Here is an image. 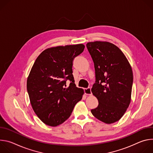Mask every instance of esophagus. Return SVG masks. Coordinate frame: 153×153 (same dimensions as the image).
Returning a JSON list of instances; mask_svg holds the SVG:
<instances>
[{"instance_id": "esophagus-1", "label": "esophagus", "mask_w": 153, "mask_h": 153, "mask_svg": "<svg viewBox=\"0 0 153 153\" xmlns=\"http://www.w3.org/2000/svg\"><path fill=\"white\" fill-rule=\"evenodd\" d=\"M84 92H85V94H86V95H91L92 94V93H91L90 88H85L84 89Z\"/></svg>"}]
</instances>
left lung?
Wrapping results in <instances>:
<instances>
[{
    "label": "left lung",
    "instance_id": "8db88e82",
    "mask_svg": "<svg viewBox=\"0 0 153 153\" xmlns=\"http://www.w3.org/2000/svg\"><path fill=\"white\" fill-rule=\"evenodd\" d=\"M86 47L95 69L91 92L99 102L91 112L105 123H114L123 116L131 102L132 68L122 51L111 43L96 41L87 43Z\"/></svg>",
    "mask_w": 153,
    "mask_h": 153
}]
</instances>
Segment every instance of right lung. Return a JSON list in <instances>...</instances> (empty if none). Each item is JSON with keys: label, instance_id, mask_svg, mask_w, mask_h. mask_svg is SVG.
I'll list each match as a JSON object with an SVG mask.
<instances>
[{"label": "right lung", "instance_id": "right-lung-1", "mask_svg": "<svg viewBox=\"0 0 153 153\" xmlns=\"http://www.w3.org/2000/svg\"><path fill=\"white\" fill-rule=\"evenodd\" d=\"M84 48L83 44L48 48L34 63L27 79V91L34 111L47 125L56 126L67 120L82 98L83 90L76 87L72 68L74 59Z\"/></svg>", "mask_w": 153, "mask_h": 153}]
</instances>
